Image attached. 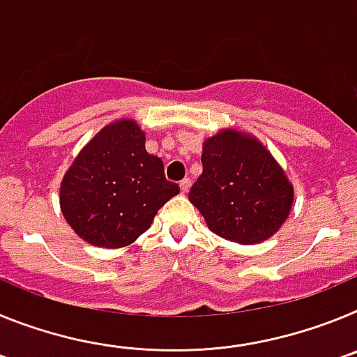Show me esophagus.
I'll return each instance as SVG.
<instances>
[{"mask_svg": "<svg viewBox=\"0 0 357 357\" xmlns=\"http://www.w3.org/2000/svg\"><path fill=\"white\" fill-rule=\"evenodd\" d=\"M189 188H191V181H189V178H184V181L181 182V193L185 195L189 191Z\"/></svg>", "mask_w": 357, "mask_h": 357, "instance_id": "obj_1", "label": "esophagus"}]
</instances>
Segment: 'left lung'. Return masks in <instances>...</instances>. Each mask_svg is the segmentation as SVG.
<instances>
[{
	"instance_id": "left-lung-1",
	"label": "left lung",
	"mask_w": 357,
	"mask_h": 357,
	"mask_svg": "<svg viewBox=\"0 0 357 357\" xmlns=\"http://www.w3.org/2000/svg\"><path fill=\"white\" fill-rule=\"evenodd\" d=\"M202 175L189 202L220 238L255 245L272 238L291 213L295 191L255 135L223 128L202 146Z\"/></svg>"
}]
</instances>
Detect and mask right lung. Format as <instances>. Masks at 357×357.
Returning a JSON list of instances; mask_svg holds the SVG:
<instances>
[{
  "mask_svg": "<svg viewBox=\"0 0 357 357\" xmlns=\"http://www.w3.org/2000/svg\"><path fill=\"white\" fill-rule=\"evenodd\" d=\"M137 121L116 119L80 150L61 182L66 222L94 247H128L150 229L157 211L181 188L144 148Z\"/></svg>",
  "mask_w": 357,
  "mask_h": 357,
  "instance_id": "obj_1",
  "label": "right lung"
}]
</instances>
